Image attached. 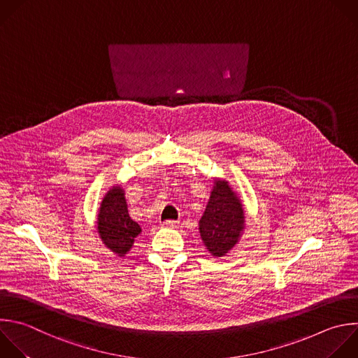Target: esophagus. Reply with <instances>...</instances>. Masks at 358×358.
Returning a JSON list of instances; mask_svg holds the SVG:
<instances>
[{"label": "esophagus", "instance_id": "1", "mask_svg": "<svg viewBox=\"0 0 358 358\" xmlns=\"http://www.w3.org/2000/svg\"><path fill=\"white\" fill-rule=\"evenodd\" d=\"M163 227H177L178 222L177 220H164L160 223Z\"/></svg>", "mask_w": 358, "mask_h": 358}]
</instances>
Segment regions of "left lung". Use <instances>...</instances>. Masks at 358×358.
<instances>
[{
    "mask_svg": "<svg viewBox=\"0 0 358 358\" xmlns=\"http://www.w3.org/2000/svg\"><path fill=\"white\" fill-rule=\"evenodd\" d=\"M245 229L241 198L224 180H215L205 212L199 220L201 239L208 252L223 257L239 242Z\"/></svg>",
    "mask_w": 358,
    "mask_h": 358,
    "instance_id": "left-lung-1",
    "label": "left lung"
}]
</instances>
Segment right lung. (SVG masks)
I'll use <instances>...</instances> for the list:
<instances>
[{"label":"right lung","mask_w":358,"mask_h":358,"mask_svg":"<svg viewBox=\"0 0 358 358\" xmlns=\"http://www.w3.org/2000/svg\"><path fill=\"white\" fill-rule=\"evenodd\" d=\"M96 230L102 243L119 257L128 255L135 237L141 234L139 223L129 216L125 191L121 185L112 187L105 194L98 210Z\"/></svg>","instance_id":"obj_1"}]
</instances>
